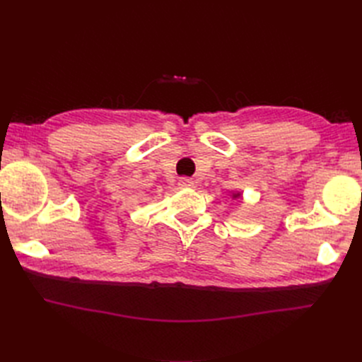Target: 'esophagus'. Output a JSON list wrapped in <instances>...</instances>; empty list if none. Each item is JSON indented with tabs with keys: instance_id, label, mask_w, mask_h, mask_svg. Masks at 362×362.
Returning a JSON list of instances; mask_svg holds the SVG:
<instances>
[{
	"instance_id": "1",
	"label": "esophagus",
	"mask_w": 362,
	"mask_h": 362,
	"mask_svg": "<svg viewBox=\"0 0 362 362\" xmlns=\"http://www.w3.org/2000/svg\"><path fill=\"white\" fill-rule=\"evenodd\" d=\"M178 185H180L181 189H192L193 185H194V181L192 178H181Z\"/></svg>"
}]
</instances>
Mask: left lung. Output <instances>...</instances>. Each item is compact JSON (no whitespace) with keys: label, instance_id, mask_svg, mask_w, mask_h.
<instances>
[{"label":"left lung","instance_id":"8db88e82","mask_svg":"<svg viewBox=\"0 0 362 362\" xmlns=\"http://www.w3.org/2000/svg\"><path fill=\"white\" fill-rule=\"evenodd\" d=\"M229 198H231V201H243V194L242 192H229Z\"/></svg>","mask_w":362,"mask_h":362}]
</instances>
